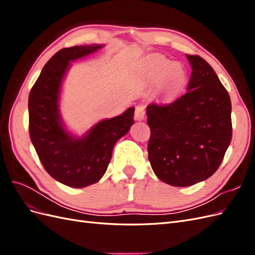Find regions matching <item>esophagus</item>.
Here are the masks:
<instances>
[{"label":"esophagus","instance_id":"obj_1","mask_svg":"<svg viewBox=\"0 0 255 255\" xmlns=\"http://www.w3.org/2000/svg\"><path fill=\"white\" fill-rule=\"evenodd\" d=\"M145 115V106L143 104H139L135 107V113H134V118L137 121H141L144 119Z\"/></svg>","mask_w":255,"mask_h":255}]
</instances>
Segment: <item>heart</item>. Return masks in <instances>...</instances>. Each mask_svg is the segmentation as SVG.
I'll list each match as a JSON object with an SVG mask.
<instances>
[{"label": "heart", "mask_w": 255, "mask_h": 255, "mask_svg": "<svg viewBox=\"0 0 255 255\" xmlns=\"http://www.w3.org/2000/svg\"><path fill=\"white\" fill-rule=\"evenodd\" d=\"M152 70L153 73L157 76L165 75L168 73V78L170 80L172 88L174 89L182 87V85L185 82V73L182 70V68L180 66L173 65L169 60L158 59L153 61Z\"/></svg>", "instance_id": "b5f03b06"}]
</instances>
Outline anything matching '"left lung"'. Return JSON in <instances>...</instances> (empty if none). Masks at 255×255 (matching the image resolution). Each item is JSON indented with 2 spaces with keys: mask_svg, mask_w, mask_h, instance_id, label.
I'll return each instance as SVG.
<instances>
[{
  "mask_svg": "<svg viewBox=\"0 0 255 255\" xmlns=\"http://www.w3.org/2000/svg\"><path fill=\"white\" fill-rule=\"evenodd\" d=\"M186 56L192 68L186 94L146 107L151 167L159 180L176 187L212 176L232 139V105L227 89L205 59Z\"/></svg>",
  "mask_w": 255,
  "mask_h": 255,
  "instance_id": "8db88e82",
  "label": "left lung"
}]
</instances>
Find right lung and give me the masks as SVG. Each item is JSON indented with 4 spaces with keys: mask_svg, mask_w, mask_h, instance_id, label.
Instances as JSON below:
<instances>
[{
    "mask_svg": "<svg viewBox=\"0 0 255 255\" xmlns=\"http://www.w3.org/2000/svg\"><path fill=\"white\" fill-rule=\"evenodd\" d=\"M102 45H74L53 55L28 96L29 137L43 168L67 186L82 188L97 183L105 173L115 143L134 123V107L99 122L82 138H74L61 126L58 97L69 61L86 56Z\"/></svg>",
    "mask_w": 255,
    "mask_h": 255,
    "instance_id": "1",
    "label": "right lung"
}]
</instances>
